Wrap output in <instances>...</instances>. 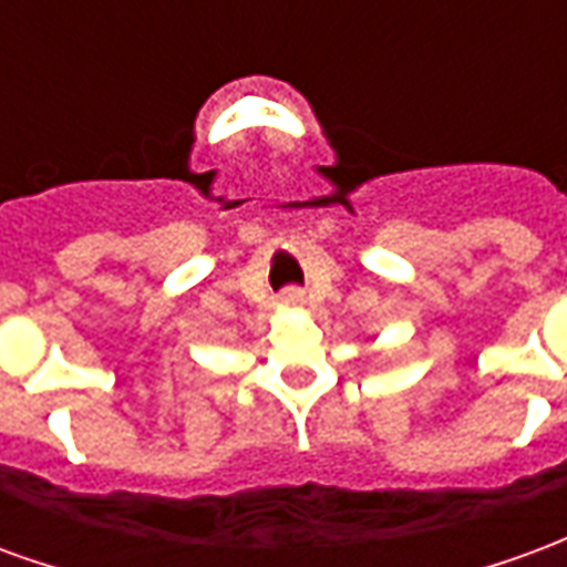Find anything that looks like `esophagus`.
<instances>
[{
    "label": "esophagus",
    "instance_id": "esophagus-1",
    "mask_svg": "<svg viewBox=\"0 0 567 567\" xmlns=\"http://www.w3.org/2000/svg\"><path fill=\"white\" fill-rule=\"evenodd\" d=\"M282 303H285V307H300V303H303V291H297V288L285 291Z\"/></svg>",
    "mask_w": 567,
    "mask_h": 567
}]
</instances>
